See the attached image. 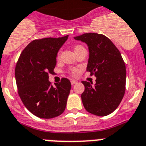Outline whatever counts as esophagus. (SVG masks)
<instances>
[{
	"instance_id": "1",
	"label": "esophagus",
	"mask_w": 146,
	"mask_h": 146,
	"mask_svg": "<svg viewBox=\"0 0 146 146\" xmlns=\"http://www.w3.org/2000/svg\"><path fill=\"white\" fill-rule=\"evenodd\" d=\"M76 83H77V81H75V80H71V83H72V85H74V84H75Z\"/></svg>"
}]
</instances>
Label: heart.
Here are the masks:
<instances>
[{
  "mask_svg": "<svg viewBox=\"0 0 146 146\" xmlns=\"http://www.w3.org/2000/svg\"><path fill=\"white\" fill-rule=\"evenodd\" d=\"M82 49H86V48H84L83 46H81V45H76L74 47V52H75V53H77V52H79V51L82 50ZM56 59L58 60H59L60 59V51H59V52L57 53Z\"/></svg>",
  "mask_w": 146,
  "mask_h": 146,
  "instance_id": "b5f03b06",
  "label": "heart"
}]
</instances>
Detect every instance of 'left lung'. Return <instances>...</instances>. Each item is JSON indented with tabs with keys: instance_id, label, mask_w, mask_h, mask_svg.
Instances as JSON below:
<instances>
[{
	"instance_id": "left-lung-1",
	"label": "left lung",
	"mask_w": 146,
	"mask_h": 146,
	"mask_svg": "<svg viewBox=\"0 0 146 146\" xmlns=\"http://www.w3.org/2000/svg\"><path fill=\"white\" fill-rule=\"evenodd\" d=\"M74 39L88 45L89 59L86 70L97 78L94 86L82 81L85 86L81 94L83 106L94 115H109L117 108L125 94V62L115 45L103 35L85 33Z\"/></svg>"
}]
</instances>
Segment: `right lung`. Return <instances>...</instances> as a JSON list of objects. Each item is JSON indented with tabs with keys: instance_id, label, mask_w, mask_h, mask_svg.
<instances>
[{
	"instance_id": "obj_1",
	"label": "right lung",
	"mask_w": 146,
	"mask_h": 146,
	"mask_svg": "<svg viewBox=\"0 0 146 146\" xmlns=\"http://www.w3.org/2000/svg\"><path fill=\"white\" fill-rule=\"evenodd\" d=\"M67 38L68 35L34 40L22 51L16 63L18 94L26 108L38 117H55L66 109L70 81L63 78L53 86L48 74L54 73L57 53Z\"/></svg>"
}]
</instances>
